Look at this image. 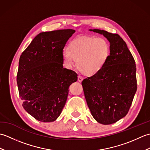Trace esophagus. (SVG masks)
Wrapping results in <instances>:
<instances>
[{"label": "esophagus", "mask_w": 150, "mask_h": 150, "mask_svg": "<svg viewBox=\"0 0 150 150\" xmlns=\"http://www.w3.org/2000/svg\"><path fill=\"white\" fill-rule=\"evenodd\" d=\"M82 81H83V77H81V76H80V75H79L78 76V81L81 82Z\"/></svg>", "instance_id": "1"}]
</instances>
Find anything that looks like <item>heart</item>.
I'll list each match as a JSON object with an SVG mask.
<instances>
[{
    "label": "heart",
    "instance_id": "heart-1",
    "mask_svg": "<svg viewBox=\"0 0 150 150\" xmlns=\"http://www.w3.org/2000/svg\"><path fill=\"white\" fill-rule=\"evenodd\" d=\"M110 53V44L104 38L80 37L71 41L69 49H64L62 58L69 68L74 66L77 60L78 68L81 72L93 75L104 68Z\"/></svg>",
    "mask_w": 150,
    "mask_h": 150
}]
</instances>
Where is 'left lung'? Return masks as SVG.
I'll return each instance as SVG.
<instances>
[{
    "label": "left lung",
    "instance_id": "obj_1",
    "mask_svg": "<svg viewBox=\"0 0 150 150\" xmlns=\"http://www.w3.org/2000/svg\"><path fill=\"white\" fill-rule=\"evenodd\" d=\"M90 31L106 38L110 53L101 71L84 79L82 85L92 116L107 125L125 117L131 106L137 91L135 62L119 35L98 29Z\"/></svg>",
    "mask_w": 150,
    "mask_h": 150
}]
</instances>
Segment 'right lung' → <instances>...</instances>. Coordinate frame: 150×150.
Masks as SVG:
<instances>
[{
	"instance_id": "right-lung-1",
	"label": "right lung",
	"mask_w": 150,
	"mask_h": 150,
	"mask_svg": "<svg viewBox=\"0 0 150 150\" xmlns=\"http://www.w3.org/2000/svg\"><path fill=\"white\" fill-rule=\"evenodd\" d=\"M75 32L66 29L40 33L22 52L17 82L22 106L40 122L57 120L68 98V89L77 74L63 68L62 52Z\"/></svg>"
}]
</instances>
